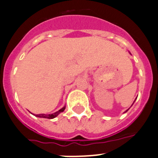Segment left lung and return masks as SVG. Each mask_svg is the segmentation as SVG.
Wrapping results in <instances>:
<instances>
[{"instance_id":"8db88e82","label":"left lung","mask_w":158,"mask_h":158,"mask_svg":"<svg viewBox=\"0 0 158 158\" xmlns=\"http://www.w3.org/2000/svg\"><path fill=\"white\" fill-rule=\"evenodd\" d=\"M136 99H135V101H136ZM135 101H134V102H133V103H134V102H135ZM133 104H132V106H133ZM131 106H130V107H131ZM130 109V108H129V109H127V111H125V112H127V111H128V110H129V109Z\"/></svg>"}]
</instances>
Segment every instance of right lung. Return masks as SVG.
<instances>
[{
    "mask_svg": "<svg viewBox=\"0 0 158 158\" xmlns=\"http://www.w3.org/2000/svg\"><path fill=\"white\" fill-rule=\"evenodd\" d=\"M65 108H66V106H64L62 109H60L59 111H57V112H54V113L48 114V115H46V114H40V115H36L35 116L40 117V118H54L57 116L60 113H61V112H64V109H65Z\"/></svg>",
    "mask_w": 158,
    "mask_h": 158,
    "instance_id": "add662e5",
    "label": "right lung"
}]
</instances>
